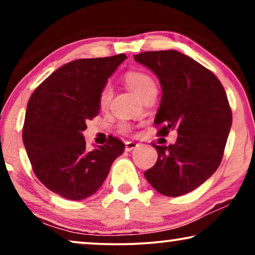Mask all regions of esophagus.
<instances>
[{"mask_svg": "<svg viewBox=\"0 0 255 255\" xmlns=\"http://www.w3.org/2000/svg\"><path fill=\"white\" fill-rule=\"evenodd\" d=\"M135 147H138V142L131 141V140L125 141V151L130 152V151H132V149H134Z\"/></svg>", "mask_w": 255, "mask_h": 255, "instance_id": "34e87169", "label": "esophagus"}]
</instances>
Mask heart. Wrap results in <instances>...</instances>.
I'll use <instances>...</instances> for the list:
<instances>
[{"label": "heart", "instance_id": "1", "mask_svg": "<svg viewBox=\"0 0 255 255\" xmlns=\"http://www.w3.org/2000/svg\"><path fill=\"white\" fill-rule=\"evenodd\" d=\"M125 82L128 87L137 94L141 100H144L149 94L156 93V85L151 76L142 72H128L125 75ZM111 97H113V88L108 83L103 87L100 94V104L101 107H107L109 104ZM122 132H128L130 130V127L128 124H122L120 127Z\"/></svg>", "mask_w": 255, "mask_h": 255}]
</instances>
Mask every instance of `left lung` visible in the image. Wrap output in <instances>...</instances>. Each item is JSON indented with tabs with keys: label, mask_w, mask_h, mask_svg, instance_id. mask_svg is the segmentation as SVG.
I'll return each mask as SVG.
<instances>
[{
	"label": "left lung",
	"mask_w": 255,
	"mask_h": 255,
	"mask_svg": "<svg viewBox=\"0 0 255 255\" xmlns=\"http://www.w3.org/2000/svg\"><path fill=\"white\" fill-rule=\"evenodd\" d=\"M134 60L158 76L162 89L154 123L159 135L177 131L174 145L159 146L158 160L145 172L160 194L175 197L190 193L216 172L224 154L232 113L217 76L175 50L148 51Z\"/></svg>",
	"instance_id": "obj_1"
}]
</instances>
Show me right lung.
<instances>
[{
	"label": "right lung",
	"instance_id": "1",
	"mask_svg": "<svg viewBox=\"0 0 255 255\" xmlns=\"http://www.w3.org/2000/svg\"><path fill=\"white\" fill-rule=\"evenodd\" d=\"M125 54L78 59L61 66L31 95L23 142L38 180L53 193L79 201L102 186L125 145L111 137L87 149L82 131L100 111V94Z\"/></svg>",
	"mask_w": 255,
	"mask_h": 255
}]
</instances>
